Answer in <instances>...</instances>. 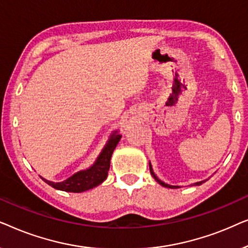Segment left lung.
Returning a JSON list of instances; mask_svg holds the SVG:
<instances>
[{"mask_svg": "<svg viewBox=\"0 0 248 248\" xmlns=\"http://www.w3.org/2000/svg\"><path fill=\"white\" fill-rule=\"evenodd\" d=\"M150 171H151V175L152 176H154V177H155V181H157L158 183H159V184H160V185H162V186H165V187H169V188H174L175 187V186H170V185H167V184H165V183L164 182H161L160 181V179H159L158 177H157V176H155V174H154V171H152V169H151V166H150ZM202 184V182H200V183H196V184L195 185H201Z\"/></svg>", "mask_w": 248, "mask_h": 248, "instance_id": "1", "label": "left lung"}]
</instances>
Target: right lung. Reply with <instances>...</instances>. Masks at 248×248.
I'll use <instances>...</instances> for the list:
<instances>
[{"instance_id":"right-lung-1","label":"right lung","mask_w":248,"mask_h":248,"mask_svg":"<svg viewBox=\"0 0 248 248\" xmlns=\"http://www.w3.org/2000/svg\"><path fill=\"white\" fill-rule=\"evenodd\" d=\"M121 138L122 135L116 134V132H115V134L111 135L110 140L108 141L107 145L104 148L103 152L98 157L97 161L87 170L77 172V174L71 176L70 178H67L66 181L61 183H53L43 178L44 182H46L47 184L56 189L72 193L88 191V189L93 188L94 186L101 184L107 178L108 170H109L110 167L111 155H113L114 149L116 148Z\"/></svg>"}]
</instances>
